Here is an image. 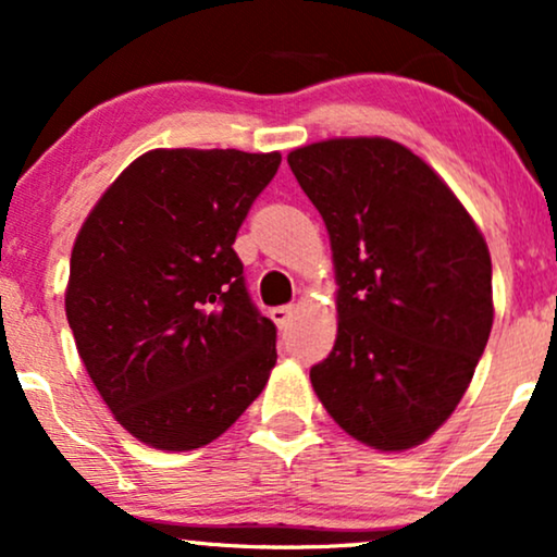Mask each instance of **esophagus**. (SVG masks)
<instances>
[{"instance_id": "esophagus-1", "label": "esophagus", "mask_w": 557, "mask_h": 557, "mask_svg": "<svg viewBox=\"0 0 557 557\" xmlns=\"http://www.w3.org/2000/svg\"><path fill=\"white\" fill-rule=\"evenodd\" d=\"M292 314H294V305H281V307H273V310H271V320L276 322L278 327H286V325H289Z\"/></svg>"}]
</instances>
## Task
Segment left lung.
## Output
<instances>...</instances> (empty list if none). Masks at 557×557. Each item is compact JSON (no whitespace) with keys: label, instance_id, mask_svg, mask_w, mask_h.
Here are the masks:
<instances>
[{"label":"left lung","instance_id":"8db88e82","mask_svg":"<svg viewBox=\"0 0 557 557\" xmlns=\"http://www.w3.org/2000/svg\"><path fill=\"white\" fill-rule=\"evenodd\" d=\"M289 168L331 235L338 335L310 380L382 451L421 444L475 374L493 325L491 252L449 185L393 139L299 147Z\"/></svg>","mask_w":557,"mask_h":557}]
</instances>
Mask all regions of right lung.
<instances>
[{
  "instance_id": "add662e5",
  "label": "right lung",
  "mask_w": 557,
  "mask_h": 557,
  "mask_svg": "<svg viewBox=\"0 0 557 557\" xmlns=\"http://www.w3.org/2000/svg\"><path fill=\"white\" fill-rule=\"evenodd\" d=\"M278 164V152L152 149L74 239L66 320L79 359L115 421L154 449L214 442L271 376L276 325L232 245Z\"/></svg>"
}]
</instances>
